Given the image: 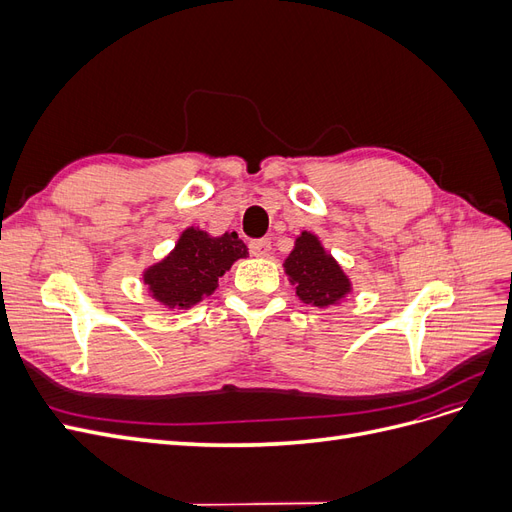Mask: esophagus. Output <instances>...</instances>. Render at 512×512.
Masks as SVG:
<instances>
[{
	"instance_id": "esophagus-1",
	"label": "esophagus",
	"mask_w": 512,
	"mask_h": 512,
	"mask_svg": "<svg viewBox=\"0 0 512 512\" xmlns=\"http://www.w3.org/2000/svg\"><path fill=\"white\" fill-rule=\"evenodd\" d=\"M250 252L258 258H265L271 254V241L269 239H254L250 241Z\"/></svg>"
}]
</instances>
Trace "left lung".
<instances>
[{"instance_id": "1", "label": "left lung", "mask_w": 512, "mask_h": 512, "mask_svg": "<svg viewBox=\"0 0 512 512\" xmlns=\"http://www.w3.org/2000/svg\"><path fill=\"white\" fill-rule=\"evenodd\" d=\"M284 271L297 297L316 307L337 305L352 292V284L337 260L327 254L314 232L303 230L294 241V250L284 260Z\"/></svg>"}]
</instances>
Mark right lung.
Instances as JSON below:
<instances>
[{
    "label": "right lung",
    "mask_w": 512,
    "mask_h": 512,
    "mask_svg": "<svg viewBox=\"0 0 512 512\" xmlns=\"http://www.w3.org/2000/svg\"><path fill=\"white\" fill-rule=\"evenodd\" d=\"M247 258V245L237 232L211 237L196 226L185 228L175 250L143 271L151 297L168 309H188L218 288L232 262Z\"/></svg>",
    "instance_id": "add662e5"
}]
</instances>
